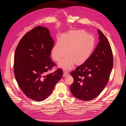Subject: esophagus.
<instances>
[{
  "label": "esophagus",
  "mask_w": 126,
  "mask_h": 126,
  "mask_svg": "<svg viewBox=\"0 0 126 126\" xmlns=\"http://www.w3.org/2000/svg\"><path fill=\"white\" fill-rule=\"evenodd\" d=\"M69 75V73L67 71H64V73H63V77H66V76Z\"/></svg>",
  "instance_id": "34e87169"
}]
</instances>
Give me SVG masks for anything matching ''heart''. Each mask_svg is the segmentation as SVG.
<instances>
[{"label": "heart", "mask_w": 126, "mask_h": 126, "mask_svg": "<svg viewBox=\"0 0 126 126\" xmlns=\"http://www.w3.org/2000/svg\"><path fill=\"white\" fill-rule=\"evenodd\" d=\"M95 45L93 36L84 30H72L63 34L51 52L52 57L64 70L72 68L75 63L80 64L91 55Z\"/></svg>", "instance_id": "b5f03b06"}]
</instances>
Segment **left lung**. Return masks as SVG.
Instances as JSON below:
<instances>
[{"mask_svg": "<svg viewBox=\"0 0 126 126\" xmlns=\"http://www.w3.org/2000/svg\"><path fill=\"white\" fill-rule=\"evenodd\" d=\"M99 42L92 55L71 73L74 82L70 91L76 98L87 101L97 97L108 82L113 66L110 44L101 31L98 30Z\"/></svg>", "mask_w": 126, "mask_h": 126, "instance_id": "1", "label": "left lung"}]
</instances>
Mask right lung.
Segmentation results:
<instances>
[{
	"label": "right lung",
	"instance_id": "obj_1",
	"mask_svg": "<svg viewBox=\"0 0 126 126\" xmlns=\"http://www.w3.org/2000/svg\"><path fill=\"white\" fill-rule=\"evenodd\" d=\"M53 46L48 29L38 26L23 36L16 48L13 65L15 79L24 94L34 101L48 98L63 76L60 68L47 74L57 65L50 58Z\"/></svg>",
	"mask_w": 126,
	"mask_h": 126
}]
</instances>
